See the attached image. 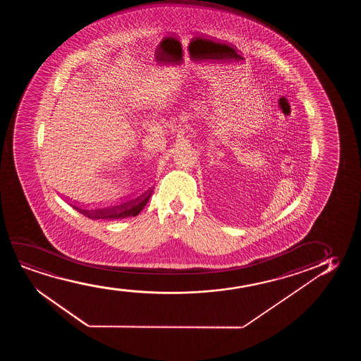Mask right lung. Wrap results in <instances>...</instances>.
<instances>
[{
    "mask_svg": "<svg viewBox=\"0 0 361 361\" xmlns=\"http://www.w3.org/2000/svg\"><path fill=\"white\" fill-rule=\"evenodd\" d=\"M150 196H152V192H145L133 201L121 203L114 207L104 208V209H96L92 212L85 211L79 207H75V209L82 213L86 217L92 218V219H122V218L135 217L145 207Z\"/></svg>",
    "mask_w": 361,
    "mask_h": 361,
    "instance_id": "add662e5",
    "label": "right lung"
}]
</instances>
